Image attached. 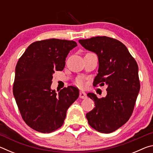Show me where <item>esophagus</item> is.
I'll list each match as a JSON object with an SVG mask.
<instances>
[{
    "label": "esophagus",
    "instance_id": "1",
    "mask_svg": "<svg viewBox=\"0 0 153 153\" xmlns=\"http://www.w3.org/2000/svg\"><path fill=\"white\" fill-rule=\"evenodd\" d=\"M79 98L84 99V98H87V95H86V94L84 92L80 91V92H79Z\"/></svg>",
    "mask_w": 153,
    "mask_h": 153
}]
</instances>
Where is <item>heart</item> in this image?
Returning <instances> with one entry per match:
<instances>
[{"mask_svg":"<svg viewBox=\"0 0 153 153\" xmlns=\"http://www.w3.org/2000/svg\"><path fill=\"white\" fill-rule=\"evenodd\" d=\"M76 84L77 85V86H83L84 85V79L81 78V77H79V78H77L76 79Z\"/></svg>","mask_w":153,"mask_h":153,"instance_id":"heart-1","label":"heart"}]
</instances>
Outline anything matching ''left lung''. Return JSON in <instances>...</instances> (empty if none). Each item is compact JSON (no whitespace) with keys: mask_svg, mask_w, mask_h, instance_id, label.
<instances>
[{"mask_svg":"<svg viewBox=\"0 0 153 153\" xmlns=\"http://www.w3.org/2000/svg\"><path fill=\"white\" fill-rule=\"evenodd\" d=\"M79 42L98 55V74L93 85H107L105 97L87 94L94 100L95 107L86 114V118L97 131L111 133L125 124L133 113L140 88L138 64L126 46L113 38L97 36Z\"/></svg>","mask_w":153,"mask_h":153,"instance_id":"left-lung-1","label":"left lung"}]
</instances>
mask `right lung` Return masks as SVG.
<instances>
[{"mask_svg": "<svg viewBox=\"0 0 153 153\" xmlns=\"http://www.w3.org/2000/svg\"><path fill=\"white\" fill-rule=\"evenodd\" d=\"M76 46L72 40L36 41L17 62L13 92L22 119L36 131L51 133L61 128L67 109L79 97L73 86L58 94L51 88L53 74L63 70L67 55Z\"/></svg>", "mask_w": 153, "mask_h": 153, "instance_id": "right-lung-1", "label": "right lung"}]
</instances>
